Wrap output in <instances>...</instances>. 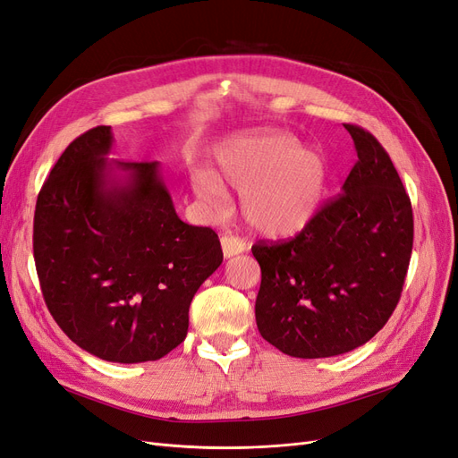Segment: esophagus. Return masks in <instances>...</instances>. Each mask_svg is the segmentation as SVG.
Segmentation results:
<instances>
[{"instance_id":"obj_1","label":"esophagus","mask_w":458,"mask_h":458,"mask_svg":"<svg viewBox=\"0 0 458 458\" xmlns=\"http://www.w3.org/2000/svg\"><path fill=\"white\" fill-rule=\"evenodd\" d=\"M221 248H224L225 258H233L237 254H242L246 250V244L242 239L234 237V234H231V233H225L224 237H221Z\"/></svg>"}]
</instances>
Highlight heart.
I'll return each instance as SVG.
<instances>
[{
	"mask_svg": "<svg viewBox=\"0 0 458 458\" xmlns=\"http://www.w3.org/2000/svg\"><path fill=\"white\" fill-rule=\"evenodd\" d=\"M327 179V160L317 148L286 133H256L221 145L214 172L192 175V191L206 204L221 200V185L242 191L248 225L273 239H290L321 210Z\"/></svg>",
	"mask_w": 458,
	"mask_h": 458,
	"instance_id": "obj_1",
	"label": "heart"
}]
</instances>
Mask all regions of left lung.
Here are the masks:
<instances>
[{
	"instance_id": "1",
	"label": "left lung",
	"mask_w": 458,
	"mask_h": 458,
	"mask_svg": "<svg viewBox=\"0 0 458 458\" xmlns=\"http://www.w3.org/2000/svg\"><path fill=\"white\" fill-rule=\"evenodd\" d=\"M357 162L342 192L294 239L258 242L259 335L290 357L367 344L392 317L412 252V208L377 137L344 123Z\"/></svg>"
}]
</instances>
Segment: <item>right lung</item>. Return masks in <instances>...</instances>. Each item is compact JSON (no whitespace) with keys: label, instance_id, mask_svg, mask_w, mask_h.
I'll list each match as a JSON object with an SVG mask.
<instances>
[{"label":"right lung","instance_id":"1","mask_svg":"<svg viewBox=\"0 0 458 458\" xmlns=\"http://www.w3.org/2000/svg\"><path fill=\"white\" fill-rule=\"evenodd\" d=\"M110 126L64 148L41 187L34 259L55 321L81 350L145 363L187 336L189 306L224 261L216 231L177 217L158 162L106 158Z\"/></svg>","mask_w":458,"mask_h":458}]
</instances>
